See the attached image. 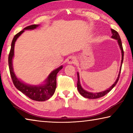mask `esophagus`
Masks as SVG:
<instances>
[{
  "mask_svg": "<svg viewBox=\"0 0 133 133\" xmlns=\"http://www.w3.org/2000/svg\"><path fill=\"white\" fill-rule=\"evenodd\" d=\"M76 62H77V59L75 56H71L67 60V63L70 64H76Z\"/></svg>",
  "mask_w": 133,
  "mask_h": 133,
  "instance_id": "34e87169",
  "label": "esophagus"
}]
</instances>
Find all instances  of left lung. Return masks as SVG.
I'll return each mask as SVG.
<instances>
[{"label": "left lung", "instance_id": "8db88e82", "mask_svg": "<svg viewBox=\"0 0 133 133\" xmlns=\"http://www.w3.org/2000/svg\"><path fill=\"white\" fill-rule=\"evenodd\" d=\"M111 33H112L111 37L113 38V39H115L116 40H117L118 43V44H119V46H120V48L121 49V53H122V60H121V64L120 69V73H119V74H118V77H117V80H116V81L115 82V83H114V84H112L111 87H110V89H107V90H105V91H102V92H100V93H90V92L85 91V90H84L83 89V88H82V86H81V85H80V83L79 75H78V73H77V78H78L77 89H78V92H79V93L81 94V95L84 97H85V98H90V99H95V98H98L102 97L105 96V94H107L108 93H109V92H110V91H111V90L113 89V87L116 85L118 81L119 77H120L121 70V66H122L123 62L124 51H123V46H122V43H121V39H120V36H119L118 32L117 31H116L115 30H114V29H111Z\"/></svg>", "mask_w": 133, "mask_h": 133}]
</instances>
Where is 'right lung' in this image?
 <instances>
[{"instance_id":"obj_1","label":"right lung","mask_w":133,"mask_h":133,"mask_svg":"<svg viewBox=\"0 0 133 133\" xmlns=\"http://www.w3.org/2000/svg\"><path fill=\"white\" fill-rule=\"evenodd\" d=\"M39 26L38 24H33L26 27L22 30L17 33L13 37L12 44H11V49L9 55L8 63L9 67L10 74L12 77L13 84L16 89L21 91L26 96L29 97L31 100L38 101V102H43L50 98L55 93L56 88V76L58 71L63 68V66H60L56 69L49 75L48 77L46 79V83L45 84L38 85V86H31V85H27L21 82L15 76L12 67V58L14 55V47L15 42L19 36H21L22 33L24 32V30H31L34 29Z\"/></svg>"}]
</instances>
